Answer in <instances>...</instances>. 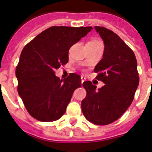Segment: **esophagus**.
<instances>
[{
  "label": "esophagus",
  "mask_w": 152,
  "mask_h": 152,
  "mask_svg": "<svg viewBox=\"0 0 152 152\" xmlns=\"http://www.w3.org/2000/svg\"><path fill=\"white\" fill-rule=\"evenodd\" d=\"M84 81H85V78H84V76H81V84H83Z\"/></svg>",
  "instance_id": "1"
}]
</instances>
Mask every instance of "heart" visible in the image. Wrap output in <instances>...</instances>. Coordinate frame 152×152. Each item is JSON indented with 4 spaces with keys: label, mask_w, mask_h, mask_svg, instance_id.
Wrapping results in <instances>:
<instances>
[{
    "label": "heart",
    "mask_w": 152,
    "mask_h": 152,
    "mask_svg": "<svg viewBox=\"0 0 152 152\" xmlns=\"http://www.w3.org/2000/svg\"><path fill=\"white\" fill-rule=\"evenodd\" d=\"M89 42H92V43H97V42H99L98 40H91V41H89Z\"/></svg>",
    "instance_id": "b5f03b06"
}]
</instances>
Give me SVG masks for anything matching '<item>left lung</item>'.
<instances>
[{"mask_svg":"<svg viewBox=\"0 0 152 152\" xmlns=\"http://www.w3.org/2000/svg\"><path fill=\"white\" fill-rule=\"evenodd\" d=\"M104 40L103 59L94 72L104 85L96 90L91 81H84L87 96L81 102L82 112L94 124L107 125L122 115L132 104L140 78L133 51L114 32L95 26Z\"/></svg>","mask_w":152,"mask_h":152,"instance_id":"1","label":"left lung"}]
</instances>
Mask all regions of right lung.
<instances>
[{"mask_svg":"<svg viewBox=\"0 0 152 152\" xmlns=\"http://www.w3.org/2000/svg\"><path fill=\"white\" fill-rule=\"evenodd\" d=\"M92 29L53 26L25 46L16 68L17 91L28 112L36 120L52 122L64 114L73 91L81 86L78 74L64 80L55 70L68 62V50Z\"/></svg>","mask_w":152,"mask_h":152,"instance_id":"1","label":"right lung"}]
</instances>
